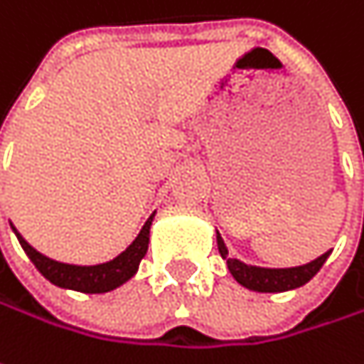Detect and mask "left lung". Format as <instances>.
Masks as SVG:
<instances>
[{
	"label": "left lung",
	"mask_w": 364,
	"mask_h": 364,
	"mask_svg": "<svg viewBox=\"0 0 364 364\" xmlns=\"http://www.w3.org/2000/svg\"><path fill=\"white\" fill-rule=\"evenodd\" d=\"M216 246H218L220 256L227 260V267H229V273L233 275V279L240 285L252 289V291H262V294H277V291H289V289L302 287L304 283H309L321 271V267L325 264V260L331 254V250H329V252L321 254L318 258H314L306 264H300V267L267 269V267L246 264L237 258H229V250L225 246L218 231H216Z\"/></svg>",
	"instance_id": "1"
}]
</instances>
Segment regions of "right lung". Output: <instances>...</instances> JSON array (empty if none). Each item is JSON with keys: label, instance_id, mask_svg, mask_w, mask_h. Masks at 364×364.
Instances as JSON below:
<instances>
[{"label": "right lung", "instance_id": "add662e5", "mask_svg": "<svg viewBox=\"0 0 364 364\" xmlns=\"http://www.w3.org/2000/svg\"><path fill=\"white\" fill-rule=\"evenodd\" d=\"M154 215L146 220V225L141 227L139 235L133 240V244L124 250V252H120L116 258L108 260V262L89 264V267L58 262L53 258H48L46 254H41V252H37V250L33 248L18 233V229L12 223H10V227L16 233L18 242H20L22 250L26 252V256L31 258V262L37 267V271L50 281V283L58 285V287H64V289L83 291V294H106V291H112L116 287H120L122 283H127V281L137 273L139 262H141V258L148 252L149 227H151Z\"/></svg>", "mask_w": 364, "mask_h": 364}]
</instances>
